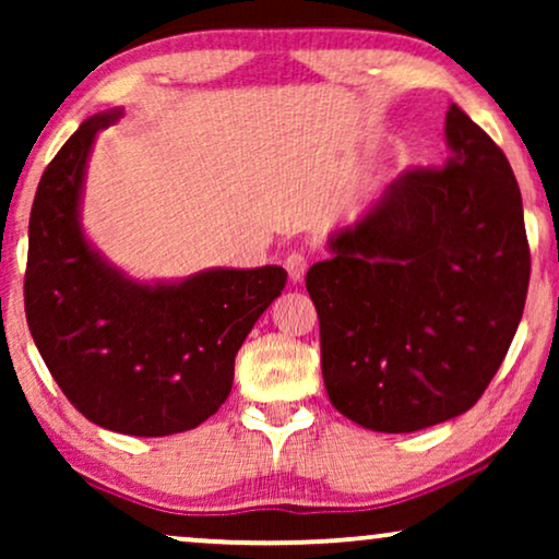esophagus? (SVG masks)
Listing matches in <instances>:
<instances>
[{
  "mask_svg": "<svg viewBox=\"0 0 559 559\" xmlns=\"http://www.w3.org/2000/svg\"><path fill=\"white\" fill-rule=\"evenodd\" d=\"M308 264H310V259H308V254H302V251H293V254H287L285 270L289 274V280L300 282L305 277V272H308Z\"/></svg>",
  "mask_w": 559,
  "mask_h": 559,
  "instance_id": "obj_1",
  "label": "esophagus"
}]
</instances>
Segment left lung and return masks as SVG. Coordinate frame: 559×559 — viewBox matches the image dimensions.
Returning <instances> with one entry per match:
<instances>
[{"label":"left lung","mask_w":559,"mask_h":559,"mask_svg":"<svg viewBox=\"0 0 559 559\" xmlns=\"http://www.w3.org/2000/svg\"><path fill=\"white\" fill-rule=\"evenodd\" d=\"M445 140V165L389 182L305 277L325 392L366 430L415 432L468 412L524 312L532 259L509 159L455 104Z\"/></svg>","instance_id":"8db88e82"}]
</instances>
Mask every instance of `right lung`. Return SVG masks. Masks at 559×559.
Returning <instances> with one entry per match:
<instances>
[{"label": "right lung", "instance_id": "add662e5", "mask_svg": "<svg viewBox=\"0 0 559 559\" xmlns=\"http://www.w3.org/2000/svg\"><path fill=\"white\" fill-rule=\"evenodd\" d=\"M96 114L45 167L29 213L25 312L35 346L68 402L106 430L163 438L216 415L234 358L287 272L205 270L142 285L111 266L81 228V193Z\"/></svg>", "mask_w": 559, "mask_h": 559}]
</instances>
